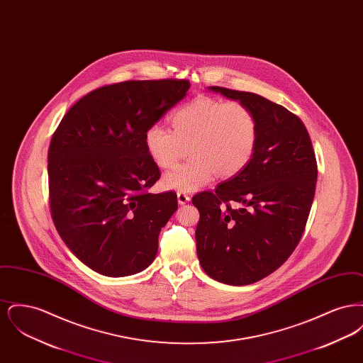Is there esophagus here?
Instances as JSON below:
<instances>
[{
	"label": "esophagus",
	"instance_id": "obj_1",
	"mask_svg": "<svg viewBox=\"0 0 363 363\" xmlns=\"http://www.w3.org/2000/svg\"><path fill=\"white\" fill-rule=\"evenodd\" d=\"M177 199H178V203L182 206V204H186L190 201V196L185 191H178L177 193Z\"/></svg>",
	"mask_w": 363,
	"mask_h": 363
}]
</instances>
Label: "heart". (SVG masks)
<instances>
[{
	"instance_id": "heart-1",
	"label": "heart",
	"mask_w": 363,
	"mask_h": 363,
	"mask_svg": "<svg viewBox=\"0 0 363 363\" xmlns=\"http://www.w3.org/2000/svg\"><path fill=\"white\" fill-rule=\"evenodd\" d=\"M173 130L155 123L145 132V148L160 169L175 167L190 151L186 163L167 174V189L191 191L208 185L215 175L242 173L257 148L259 123L252 108L240 101L199 96L172 114Z\"/></svg>"
}]
</instances>
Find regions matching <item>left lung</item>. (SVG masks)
Wrapping results in <instances>:
<instances>
[{"mask_svg": "<svg viewBox=\"0 0 363 363\" xmlns=\"http://www.w3.org/2000/svg\"><path fill=\"white\" fill-rule=\"evenodd\" d=\"M249 106L259 123L256 152L242 173L193 196L199 261L231 286L256 283L291 256L311 213L317 162L306 126L257 94L209 86Z\"/></svg>", "mask_w": 363, "mask_h": 363, "instance_id": "left-lung-1", "label": "left lung"}]
</instances>
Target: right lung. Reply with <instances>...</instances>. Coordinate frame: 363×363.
Returning a JSON list of instances; mask_svg holds the SVG:
<instances>
[{
	"instance_id": "add662e5",
	"label": "right lung",
	"mask_w": 363,
	"mask_h": 363,
	"mask_svg": "<svg viewBox=\"0 0 363 363\" xmlns=\"http://www.w3.org/2000/svg\"><path fill=\"white\" fill-rule=\"evenodd\" d=\"M189 88L185 79L96 88L70 107L52 135V222L70 252L101 275H133L155 259L159 233L178 201L173 190L148 193L160 170L144 138Z\"/></svg>"
}]
</instances>
